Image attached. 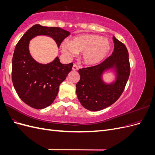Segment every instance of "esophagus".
Instances as JSON below:
<instances>
[{"label":"esophagus","mask_w":155,"mask_h":155,"mask_svg":"<svg viewBox=\"0 0 155 155\" xmlns=\"http://www.w3.org/2000/svg\"><path fill=\"white\" fill-rule=\"evenodd\" d=\"M72 70H78V66H77V65H76V64H74L73 65Z\"/></svg>","instance_id":"34e87169"}]
</instances>
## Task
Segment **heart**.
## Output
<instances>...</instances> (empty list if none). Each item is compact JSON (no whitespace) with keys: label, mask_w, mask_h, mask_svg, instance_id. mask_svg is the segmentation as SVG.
Instances as JSON below:
<instances>
[{"label":"heart","mask_w":155,"mask_h":155,"mask_svg":"<svg viewBox=\"0 0 155 155\" xmlns=\"http://www.w3.org/2000/svg\"><path fill=\"white\" fill-rule=\"evenodd\" d=\"M62 52L69 58L76 53H82L81 59L85 64L93 66L100 63L109 55L111 50L109 41L102 36L86 34L63 42L60 46Z\"/></svg>","instance_id":"obj_1"}]
</instances>
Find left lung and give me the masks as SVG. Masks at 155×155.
I'll list each match as a JSON object with an SVG mask.
<instances>
[{"label": "left lung", "instance_id": "8db88e82", "mask_svg": "<svg viewBox=\"0 0 155 155\" xmlns=\"http://www.w3.org/2000/svg\"><path fill=\"white\" fill-rule=\"evenodd\" d=\"M114 51L101 63L79 70L80 79L76 84L79 101L85 109L97 111L110 106L123 93L130 75L129 53L124 43L113 37ZM115 68L114 83L105 84L102 80L105 70Z\"/></svg>", "mask_w": 155, "mask_h": 155}]
</instances>
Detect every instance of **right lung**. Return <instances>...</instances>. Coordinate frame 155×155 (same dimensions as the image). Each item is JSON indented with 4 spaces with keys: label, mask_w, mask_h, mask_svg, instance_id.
I'll list each match as a JSON object with an SVG mask.
<instances>
[{
    "label": "right lung",
    "mask_w": 155,
    "mask_h": 155,
    "mask_svg": "<svg viewBox=\"0 0 155 155\" xmlns=\"http://www.w3.org/2000/svg\"><path fill=\"white\" fill-rule=\"evenodd\" d=\"M70 33L59 27L35 25L23 35L17 43L12 59V78L18 96L26 104L43 109L54 102L59 87L71 71L73 63L62 64L58 57L48 64H40L31 58L30 41L37 35L53 38L58 46Z\"/></svg>",
    "instance_id": "add662e5"
}]
</instances>
